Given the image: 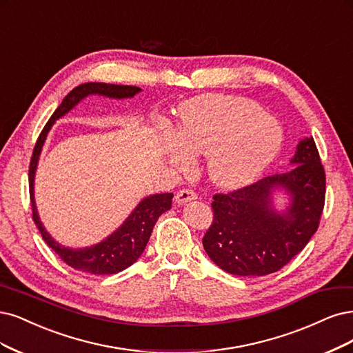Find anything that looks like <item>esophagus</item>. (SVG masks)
Returning <instances> with one entry per match:
<instances>
[{
  "mask_svg": "<svg viewBox=\"0 0 353 353\" xmlns=\"http://www.w3.org/2000/svg\"><path fill=\"white\" fill-rule=\"evenodd\" d=\"M196 199H197V194L194 192V191H191V190H181V191L176 192L175 203L185 204V203L192 201V200H196Z\"/></svg>",
  "mask_w": 353,
  "mask_h": 353,
  "instance_id": "obj_1",
  "label": "esophagus"
}]
</instances>
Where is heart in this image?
<instances>
[{
	"label": "heart",
	"instance_id": "1",
	"mask_svg": "<svg viewBox=\"0 0 353 353\" xmlns=\"http://www.w3.org/2000/svg\"><path fill=\"white\" fill-rule=\"evenodd\" d=\"M163 152L178 171L191 157H208L213 184L236 190L257 179L279 154L283 130L261 106L239 96L208 93L179 108L178 130L165 125Z\"/></svg>",
	"mask_w": 353,
	"mask_h": 353
}]
</instances>
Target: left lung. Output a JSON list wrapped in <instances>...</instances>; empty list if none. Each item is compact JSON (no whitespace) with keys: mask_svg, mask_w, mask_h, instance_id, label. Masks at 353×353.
<instances>
[{"mask_svg":"<svg viewBox=\"0 0 353 353\" xmlns=\"http://www.w3.org/2000/svg\"><path fill=\"white\" fill-rule=\"evenodd\" d=\"M290 171L216 194L213 223L203 238L212 261L235 276L281 270L308 244L324 208L325 175L312 137L302 139Z\"/></svg>","mask_w":353,"mask_h":353,"instance_id":"1","label":"left lung"}]
</instances>
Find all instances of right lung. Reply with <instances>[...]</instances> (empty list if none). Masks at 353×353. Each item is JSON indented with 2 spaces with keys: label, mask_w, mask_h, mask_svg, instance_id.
Returning <instances> with one entry per match:
<instances>
[{
  "label": "right lung",
  "mask_w": 353,
  "mask_h": 353,
  "mask_svg": "<svg viewBox=\"0 0 353 353\" xmlns=\"http://www.w3.org/2000/svg\"><path fill=\"white\" fill-rule=\"evenodd\" d=\"M140 92L141 89L137 86H121V84H109L98 81L80 84V86L72 89L63 99V102H61V105L55 109V112L46 123L33 149V156L29 168V188L33 209V221L36 226H38L46 244L59 255L61 260L65 261L70 267L76 270H81L84 273L92 274H115L125 270L132 263H136L137 259L143 254L145 245H148L157 219H159L162 213L171 209L174 194H152V196L141 199L136 208L128 214L125 221L121 223L112 234H109L106 238L98 242V244L83 248L65 247L63 244H59V242L55 238H52L51 234L45 229L34 201L36 169H38L39 157L45 145L46 137L50 134L52 125L59 118L67 115L71 109H74L83 99L89 98V96L98 94L109 99H131Z\"/></svg>",
  "instance_id": "right-lung-1"
}]
</instances>
